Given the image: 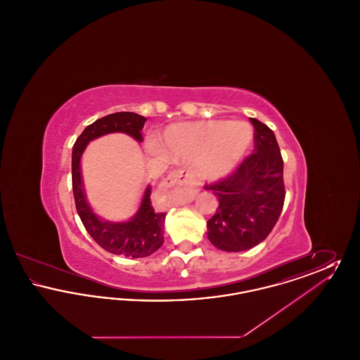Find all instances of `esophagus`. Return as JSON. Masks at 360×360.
<instances>
[{
    "label": "esophagus",
    "instance_id": "34e87169",
    "mask_svg": "<svg viewBox=\"0 0 360 360\" xmlns=\"http://www.w3.org/2000/svg\"><path fill=\"white\" fill-rule=\"evenodd\" d=\"M165 185L167 188H178L185 190L191 198L197 194L198 191V184L194 179V175L191 172H185V170H178V172H172L166 179Z\"/></svg>",
    "mask_w": 360,
    "mask_h": 360
}]
</instances>
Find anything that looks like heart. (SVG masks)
<instances>
[{
    "instance_id": "1",
    "label": "heart",
    "mask_w": 360,
    "mask_h": 360,
    "mask_svg": "<svg viewBox=\"0 0 360 360\" xmlns=\"http://www.w3.org/2000/svg\"><path fill=\"white\" fill-rule=\"evenodd\" d=\"M254 137V128L245 121H200L172 125L162 146L172 158L195 162V172L204 181H219L236 170L252 148Z\"/></svg>"
}]
</instances>
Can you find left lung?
<instances>
[{"instance_id":"left-lung-1","label":"left lung","mask_w":360,"mask_h":360,"mask_svg":"<svg viewBox=\"0 0 360 360\" xmlns=\"http://www.w3.org/2000/svg\"><path fill=\"white\" fill-rule=\"evenodd\" d=\"M255 148L223 181L205 186L213 190L219 207L207 220V239L221 251L240 252L262 243L278 221L283 201V160L274 132L251 119Z\"/></svg>"}]
</instances>
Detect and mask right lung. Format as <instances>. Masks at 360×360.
Masks as SVG:
<instances>
[{
	"instance_id": "obj_1",
	"label": "right lung",
	"mask_w": 360,
	"mask_h": 360,
	"mask_svg": "<svg viewBox=\"0 0 360 360\" xmlns=\"http://www.w3.org/2000/svg\"><path fill=\"white\" fill-rule=\"evenodd\" d=\"M147 119L132 112H117L87 125L77 139L71 156L72 193L77 212L86 231L110 254L122 257H146L163 244L166 213L155 212L151 204V186L148 185L141 197L136 213L127 221H106L98 217L86 198L81 159L87 144L108 134H127L136 141H143L141 129Z\"/></svg>"
}]
</instances>
